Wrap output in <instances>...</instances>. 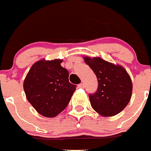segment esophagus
<instances>
[{
	"label": "esophagus",
	"instance_id": "1",
	"mask_svg": "<svg viewBox=\"0 0 151 151\" xmlns=\"http://www.w3.org/2000/svg\"><path fill=\"white\" fill-rule=\"evenodd\" d=\"M78 86H79V88H83L84 87V84L83 83H80V84H79Z\"/></svg>",
	"mask_w": 151,
	"mask_h": 151
}]
</instances>
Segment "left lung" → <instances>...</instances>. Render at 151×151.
Listing matches in <instances>:
<instances>
[{
    "label": "left lung",
    "instance_id": "left-lung-1",
    "mask_svg": "<svg viewBox=\"0 0 151 151\" xmlns=\"http://www.w3.org/2000/svg\"><path fill=\"white\" fill-rule=\"evenodd\" d=\"M98 81L94 93H90L92 108L101 115L114 116L127 106L132 96V84L124 68L114 65L101 58H84Z\"/></svg>",
    "mask_w": 151,
    "mask_h": 151
}]
</instances>
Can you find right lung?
<instances>
[{
  "mask_svg": "<svg viewBox=\"0 0 151 151\" xmlns=\"http://www.w3.org/2000/svg\"><path fill=\"white\" fill-rule=\"evenodd\" d=\"M62 60H41L32 65L23 88L26 98L38 113L53 118L68 106L76 86L68 80V72Z\"/></svg>",
  "mask_w": 151,
  "mask_h": 151,
  "instance_id": "add662e5",
  "label": "right lung"
}]
</instances>
